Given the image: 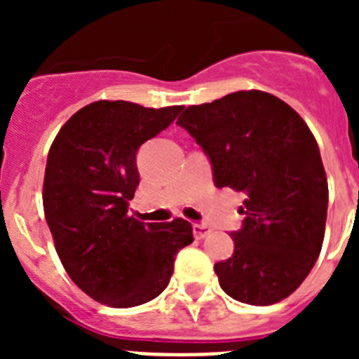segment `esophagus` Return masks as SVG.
<instances>
[{"mask_svg": "<svg viewBox=\"0 0 359 359\" xmlns=\"http://www.w3.org/2000/svg\"><path fill=\"white\" fill-rule=\"evenodd\" d=\"M192 230H194L196 239H203V237H207L208 233H210V228L203 223H194L192 224Z\"/></svg>", "mask_w": 359, "mask_h": 359, "instance_id": "esophagus-1", "label": "esophagus"}]
</instances>
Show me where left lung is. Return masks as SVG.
<instances>
[{"instance_id": "8db88e82", "label": "left lung", "mask_w": 359, "mask_h": 359, "mask_svg": "<svg viewBox=\"0 0 359 359\" xmlns=\"http://www.w3.org/2000/svg\"><path fill=\"white\" fill-rule=\"evenodd\" d=\"M176 123L208 156L215 187L246 196L233 255L214 266L219 286L252 306L290 297L318 259L327 219V177L307 123L259 90L187 107Z\"/></svg>"}]
</instances>
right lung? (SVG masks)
<instances>
[{
	"label": "right lung",
	"mask_w": 359,
	"mask_h": 359,
	"mask_svg": "<svg viewBox=\"0 0 359 359\" xmlns=\"http://www.w3.org/2000/svg\"><path fill=\"white\" fill-rule=\"evenodd\" d=\"M182 109L98 100L79 109L50 147L44 217L66 273L97 302L135 307L156 298L176 253L194 241L185 219L142 223L128 214L140 183L136 152Z\"/></svg>",
	"instance_id": "obj_1"
}]
</instances>
